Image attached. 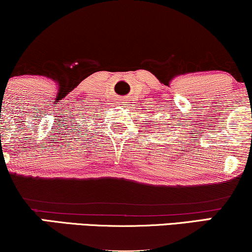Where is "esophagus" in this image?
Wrapping results in <instances>:
<instances>
[{
    "label": "esophagus",
    "instance_id": "esophagus-1",
    "mask_svg": "<svg viewBox=\"0 0 252 252\" xmlns=\"http://www.w3.org/2000/svg\"><path fill=\"white\" fill-rule=\"evenodd\" d=\"M120 103H126V102H124V101H121V102H120Z\"/></svg>",
    "mask_w": 252,
    "mask_h": 252
}]
</instances>
